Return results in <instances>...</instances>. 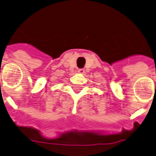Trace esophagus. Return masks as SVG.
Returning a JSON list of instances; mask_svg holds the SVG:
<instances>
[{"label": "esophagus", "mask_w": 156, "mask_h": 156, "mask_svg": "<svg viewBox=\"0 0 156 156\" xmlns=\"http://www.w3.org/2000/svg\"><path fill=\"white\" fill-rule=\"evenodd\" d=\"M78 73L83 74V73H84V72H85V70L83 69V68H79V69L78 70Z\"/></svg>", "instance_id": "obj_1"}]
</instances>
